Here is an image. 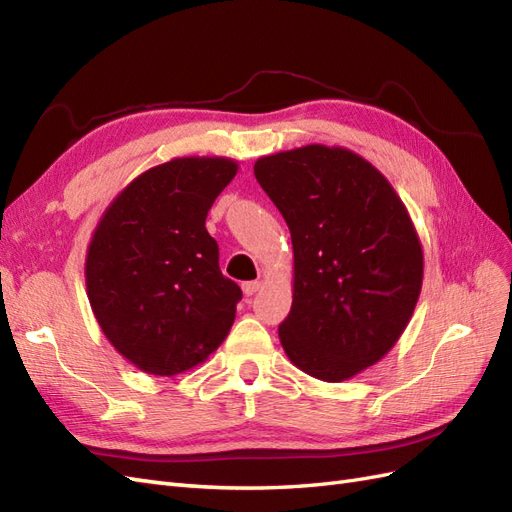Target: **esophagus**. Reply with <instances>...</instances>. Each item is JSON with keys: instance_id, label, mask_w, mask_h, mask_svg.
<instances>
[{"instance_id": "esophagus-1", "label": "esophagus", "mask_w": 512, "mask_h": 512, "mask_svg": "<svg viewBox=\"0 0 512 512\" xmlns=\"http://www.w3.org/2000/svg\"><path fill=\"white\" fill-rule=\"evenodd\" d=\"M258 288H260V282H245V284H243V294H245L247 299H250L252 294L258 292Z\"/></svg>"}]
</instances>
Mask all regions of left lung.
<instances>
[{
  "instance_id": "8db88e82",
  "label": "left lung",
  "mask_w": 512,
  "mask_h": 512,
  "mask_svg": "<svg viewBox=\"0 0 512 512\" xmlns=\"http://www.w3.org/2000/svg\"><path fill=\"white\" fill-rule=\"evenodd\" d=\"M254 175L292 237V307L280 324L288 359L324 382L361 374L397 344L421 294L423 247L406 205L344 147L273 153Z\"/></svg>"
}]
</instances>
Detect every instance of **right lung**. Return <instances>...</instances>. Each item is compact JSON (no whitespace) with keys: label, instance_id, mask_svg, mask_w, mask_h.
Masks as SVG:
<instances>
[{"label":"right lung","instance_id":"add662e5","mask_svg":"<svg viewBox=\"0 0 512 512\" xmlns=\"http://www.w3.org/2000/svg\"><path fill=\"white\" fill-rule=\"evenodd\" d=\"M230 158H175L153 166L106 207L87 247L85 284L113 348L153 376L183 374L224 342L241 288L220 271L205 228L235 179Z\"/></svg>","mask_w":512,"mask_h":512}]
</instances>
